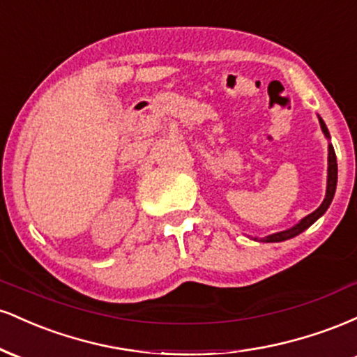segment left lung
<instances>
[{"label": "left lung", "instance_id": "1", "mask_svg": "<svg viewBox=\"0 0 357 357\" xmlns=\"http://www.w3.org/2000/svg\"><path fill=\"white\" fill-rule=\"evenodd\" d=\"M319 122H321L322 132L326 134L327 137H329V130H327V127H326V124H324L322 119H319ZM335 184H337V161H335L334 147H333V144H329V169H327V191H326V198H324V202H322L321 206H319L314 213L307 215L304 220H301V223H297L296 227L289 228V230L280 231V233H273V235L265 236V238H260V241H267V243H270V241H284V240L294 238V236H297L298 233H302L304 230H307V228H309L315 220L321 218L324 213H326L327 208H329V204H331V202H333V198H334Z\"/></svg>", "mask_w": 357, "mask_h": 357}]
</instances>
